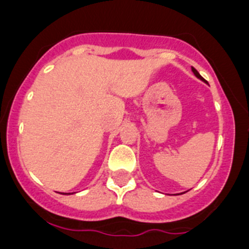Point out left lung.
<instances>
[{"label":"left lung","mask_w":249,"mask_h":249,"mask_svg":"<svg viewBox=\"0 0 249 249\" xmlns=\"http://www.w3.org/2000/svg\"><path fill=\"white\" fill-rule=\"evenodd\" d=\"M192 72H193V74H195V76L197 77V78H198V80H201V81H204V78H203V77H202L201 74L198 73V71H197V70H196V68H193V67H192ZM183 193H186V192H183Z\"/></svg>","instance_id":"1"}]
</instances>
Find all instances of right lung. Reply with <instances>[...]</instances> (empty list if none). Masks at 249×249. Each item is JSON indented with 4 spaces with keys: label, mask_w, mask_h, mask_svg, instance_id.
<instances>
[{
    "label": "right lung",
    "mask_w": 249,
    "mask_h": 249,
    "mask_svg": "<svg viewBox=\"0 0 249 249\" xmlns=\"http://www.w3.org/2000/svg\"><path fill=\"white\" fill-rule=\"evenodd\" d=\"M62 195H73V193H62Z\"/></svg>",
    "instance_id": "1"
}]
</instances>
